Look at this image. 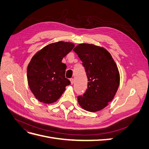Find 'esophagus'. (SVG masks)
<instances>
[{"mask_svg":"<svg viewBox=\"0 0 149 149\" xmlns=\"http://www.w3.org/2000/svg\"><path fill=\"white\" fill-rule=\"evenodd\" d=\"M70 81H71V84H73L74 83V79H73V78H71V79H70Z\"/></svg>","mask_w":149,"mask_h":149,"instance_id":"obj_1","label":"esophagus"}]
</instances>
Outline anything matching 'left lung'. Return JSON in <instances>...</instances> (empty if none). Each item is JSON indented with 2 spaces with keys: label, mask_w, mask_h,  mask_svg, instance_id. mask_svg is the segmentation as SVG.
Returning <instances> with one entry per match:
<instances>
[{
  "label": "left lung",
  "mask_w": 149,
  "mask_h": 149,
  "mask_svg": "<svg viewBox=\"0 0 149 149\" xmlns=\"http://www.w3.org/2000/svg\"><path fill=\"white\" fill-rule=\"evenodd\" d=\"M73 51L83 62L88 77V89L78 96L80 106L86 111L97 112L108 105L118 91L120 75L111 54L93 44H79Z\"/></svg>",
  "instance_id": "1"
}]
</instances>
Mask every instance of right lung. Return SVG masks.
<instances>
[{"label":"right lung","instance_id":"1","mask_svg":"<svg viewBox=\"0 0 149 149\" xmlns=\"http://www.w3.org/2000/svg\"><path fill=\"white\" fill-rule=\"evenodd\" d=\"M74 47L70 42L49 44L32 57L27 68L29 88L36 99L45 104L56 101L71 82L65 78L62 59Z\"/></svg>","mask_w":149,"mask_h":149}]
</instances>
